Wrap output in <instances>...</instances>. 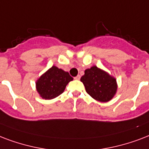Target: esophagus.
<instances>
[{
    "label": "esophagus",
    "mask_w": 149,
    "mask_h": 149,
    "mask_svg": "<svg viewBox=\"0 0 149 149\" xmlns=\"http://www.w3.org/2000/svg\"><path fill=\"white\" fill-rule=\"evenodd\" d=\"M80 78H81V76L78 74V75H77L75 78H74V79H75V80H80Z\"/></svg>",
    "instance_id": "esophagus-1"
}]
</instances>
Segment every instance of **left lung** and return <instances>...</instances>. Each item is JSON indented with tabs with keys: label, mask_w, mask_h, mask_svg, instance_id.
Returning <instances> with one entry per match:
<instances>
[{
	"label": "left lung",
	"mask_w": 149,
	"mask_h": 149,
	"mask_svg": "<svg viewBox=\"0 0 149 149\" xmlns=\"http://www.w3.org/2000/svg\"><path fill=\"white\" fill-rule=\"evenodd\" d=\"M81 81L85 85L88 94L100 102H109L117 90L116 78L96 66L86 69Z\"/></svg>",
	"instance_id": "8db88e82"
}]
</instances>
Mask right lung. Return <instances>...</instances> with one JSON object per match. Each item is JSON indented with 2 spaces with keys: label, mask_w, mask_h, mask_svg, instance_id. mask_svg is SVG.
<instances>
[{
  "label": "right lung",
  "mask_w": 149,
  "mask_h": 149,
  "mask_svg": "<svg viewBox=\"0 0 149 149\" xmlns=\"http://www.w3.org/2000/svg\"><path fill=\"white\" fill-rule=\"evenodd\" d=\"M72 80L68 72L54 65L36 80V88L40 97L52 100L64 93L67 85Z\"/></svg>",
  "instance_id": "right-lung-1"
}]
</instances>
